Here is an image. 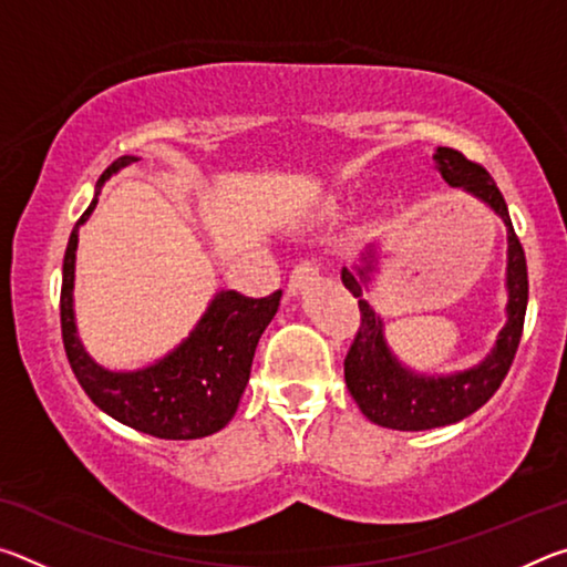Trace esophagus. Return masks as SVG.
<instances>
[{"instance_id": "esophagus-1", "label": "esophagus", "mask_w": 567, "mask_h": 567, "mask_svg": "<svg viewBox=\"0 0 567 567\" xmlns=\"http://www.w3.org/2000/svg\"><path fill=\"white\" fill-rule=\"evenodd\" d=\"M320 277V267L315 265V262H300V265H295V270H292V275H290V282H287V292L290 295H297V292H302L307 285H312L315 280H318Z\"/></svg>"}]
</instances>
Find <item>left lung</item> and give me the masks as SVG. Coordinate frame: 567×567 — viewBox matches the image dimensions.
Returning a JSON list of instances; mask_svg holds the SVG:
<instances>
[{"mask_svg": "<svg viewBox=\"0 0 567 567\" xmlns=\"http://www.w3.org/2000/svg\"><path fill=\"white\" fill-rule=\"evenodd\" d=\"M435 167L450 187L465 189L477 197L503 219L507 229V267H505V324L497 332L493 350L467 370L450 372V375H425L408 368L385 338V322L375 312L364 292L378 272V245L372 243L360 255V262L342 267V285L358 297L360 330L352 348L344 358V382L352 400L358 402L362 415L380 427L405 430H433L453 425L485 405L501 388L507 370H511L517 344H520L525 310H527V265L520 239H517L511 213L497 189L495 179L475 162L465 159L457 150L437 147Z\"/></svg>", "mask_w": 567, "mask_h": 567, "instance_id": "obj_1", "label": "left lung"}]
</instances>
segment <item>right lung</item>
<instances>
[{"instance_id":"1","label":"right lung","mask_w":567,"mask_h":567,"mask_svg":"<svg viewBox=\"0 0 567 567\" xmlns=\"http://www.w3.org/2000/svg\"><path fill=\"white\" fill-rule=\"evenodd\" d=\"M137 157L124 155L102 172L94 197L76 219L62 265V340L66 360L82 390L102 412L122 425L162 440H197L223 430L235 417L247 388L255 348L280 307L282 290L270 297H245L219 290L203 318L165 358L140 370H110L84 350L74 318V267L80 227L97 207L100 192Z\"/></svg>"}]
</instances>
